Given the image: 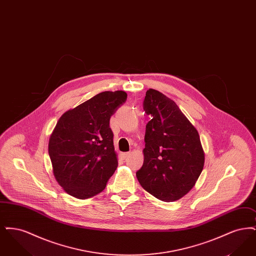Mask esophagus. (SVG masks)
<instances>
[{"mask_svg": "<svg viewBox=\"0 0 256 256\" xmlns=\"http://www.w3.org/2000/svg\"><path fill=\"white\" fill-rule=\"evenodd\" d=\"M121 158L126 159L128 156H130V152H121Z\"/></svg>", "mask_w": 256, "mask_h": 256, "instance_id": "34e87169", "label": "esophagus"}]
</instances>
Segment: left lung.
<instances>
[{"instance_id":"8db88e82","label":"left lung","mask_w":256,"mask_h":256,"mask_svg":"<svg viewBox=\"0 0 256 256\" xmlns=\"http://www.w3.org/2000/svg\"><path fill=\"white\" fill-rule=\"evenodd\" d=\"M143 108L152 119L146 126L144 163L136 176L160 200H180L204 169L200 135L176 104L158 90L146 91Z\"/></svg>"}]
</instances>
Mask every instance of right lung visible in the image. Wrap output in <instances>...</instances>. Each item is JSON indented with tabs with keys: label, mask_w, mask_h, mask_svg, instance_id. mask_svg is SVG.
<instances>
[{
	"label": "right lung",
	"mask_w": 256,
	"mask_h": 256,
	"mask_svg": "<svg viewBox=\"0 0 256 256\" xmlns=\"http://www.w3.org/2000/svg\"><path fill=\"white\" fill-rule=\"evenodd\" d=\"M124 91H106L65 112L49 141L56 182L66 193L88 198L102 192L118 166L110 118L126 100Z\"/></svg>",
	"instance_id": "obj_1"
}]
</instances>
